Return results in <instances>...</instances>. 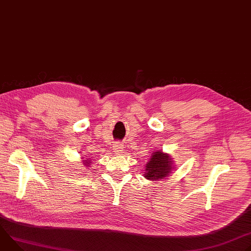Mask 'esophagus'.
Instances as JSON below:
<instances>
[{"mask_svg": "<svg viewBox=\"0 0 251 251\" xmlns=\"http://www.w3.org/2000/svg\"><path fill=\"white\" fill-rule=\"evenodd\" d=\"M123 145L121 144V143H115L114 144V147H113V150L116 154H122L123 152Z\"/></svg>", "mask_w": 251, "mask_h": 251, "instance_id": "esophagus-1", "label": "esophagus"}]
</instances>
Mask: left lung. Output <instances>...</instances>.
<instances>
[{"label":"left lung","instance_id":"obj_1","mask_svg":"<svg viewBox=\"0 0 251 251\" xmlns=\"http://www.w3.org/2000/svg\"><path fill=\"white\" fill-rule=\"evenodd\" d=\"M173 160L169 154L163 153L161 150L156 151L146 164L144 176L150 181H159L161 178H166L173 171Z\"/></svg>","mask_w":251,"mask_h":251}]
</instances>
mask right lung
<instances>
[{
    "mask_svg": "<svg viewBox=\"0 0 251 251\" xmlns=\"http://www.w3.org/2000/svg\"><path fill=\"white\" fill-rule=\"evenodd\" d=\"M90 164H91V162H90V160H88V159H86V160L83 161V165L86 166V167H88Z\"/></svg>",
    "mask_w": 251,
    "mask_h": 251,
    "instance_id": "obj_1",
    "label": "right lung"
}]
</instances>
